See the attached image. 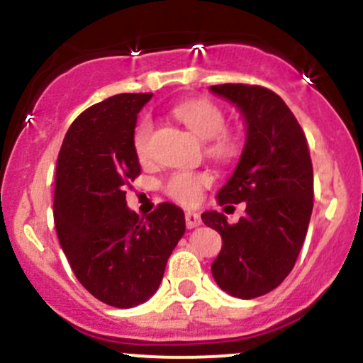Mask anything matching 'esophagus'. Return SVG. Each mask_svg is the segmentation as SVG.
<instances>
[{"mask_svg":"<svg viewBox=\"0 0 363 363\" xmlns=\"http://www.w3.org/2000/svg\"><path fill=\"white\" fill-rule=\"evenodd\" d=\"M200 223H202V218H200L199 212H193V211L186 212V226H188V228H196Z\"/></svg>","mask_w":363,"mask_h":363,"instance_id":"obj_1","label":"esophagus"}]
</instances>
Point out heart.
<instances>
[{
	"label": "heart",
	"instance_id": "b5f03b06",
	"mask_svg": "<svg viewBox=\"0 0 363 363\" xmlns=\"http://www.w3.org/2000/svg\"><path fill=\"white\" fill-rule=\"evenodd\" d=\"M174 116L188 126L202 140H208V155L214 158L226 160L235 151L232 137L225 133V116L216 105L203 100L182 101L174 108ZM152 124L144 119L137 126L133 135L135 152L140 160L149 158V142H151ZM211 182L207 174L195 172H175L164 182V191L177 202L193 205L202 199V189Z\"/></svg>",
	"mask_w": 363,
	"mask_h": 363
}]
</instances>
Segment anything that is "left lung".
Segmentation results:
<instances>
[{
	"mask_svg": "<svg viewBox=\"0 0 363 363\" xmlns=\"http://www.w3.org/2000/svg\"><path fill=\"white\" fill-rule=\"evenodd\" d=\"M232 104L246 126L239 163L216 195L219 205L246 203L230 225L207 211L202 221L221 235L211 270L223 291L255 298L279 286L294 269L313 212V163L294 112L274 91L246 84L208 87Z\"/></svg>",
	"mask_w": 363,
	"mask_h": 363,
	"instance_id": "8db88e82",
	"label": "left lung"
}]
</instances>
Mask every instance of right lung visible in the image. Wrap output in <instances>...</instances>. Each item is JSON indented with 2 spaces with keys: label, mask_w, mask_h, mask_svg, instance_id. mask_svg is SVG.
Returning a JSON list of instances; mask_svg holds the SVG:
<instances>
[{
  "label": "right lung",
  "mask_w": 363,
  "mask_h": 363,
  "mask_svg": "<svg viewBox=\"0 0 363 363\" xmlns=\"http://www.w3.org/2000/svg\"><path fill=\"white\" fill-rule=\"evenodd\" d=\"M151 93H123L84 111L67 131L56 168L54 223L77 279L119 309L158 291L168 256L184 235V212L160 203L140 218L124 186L140 174L133 147L137 116Z\"/></svg>",
  "instance_id": "obj_1"
}]
</instances>
